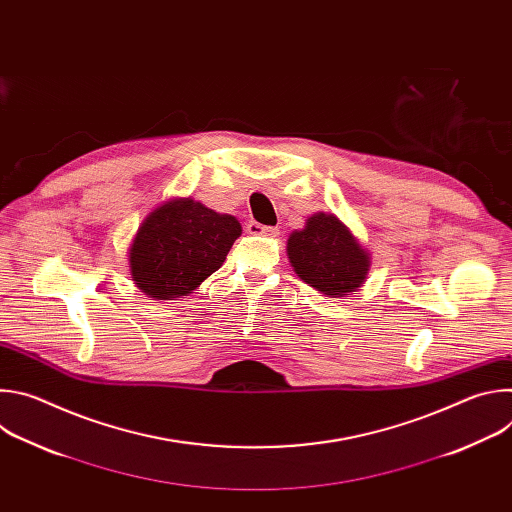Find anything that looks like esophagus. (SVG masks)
Returning <instances> with one entry per match:
<instances>
[{"label":"esophagus","instance_id":"1","mask_svg":"<svg viewBox=\"0 0 512 512\" xmlns=\"http://www.w3.org/2000/svg\"><path fill=\"white\" fill-rule=\"evenodd\" d=\"M247 231H249L251 235H265V237H277V235H279V229H277V227H265V225H259V223H255V221H251V223L247 225Z\"/></svg>","mask_w":512,"mask_h":512}]
</instances>
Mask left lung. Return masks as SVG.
Listing matches in <instances>:
<instances>
[{
  "label": "left lung",
  "instance_id": "left-lung-1",
  "mask_svg": "<svg viewBox=\"0 0 512 512\" xmlns=\"http://www.w3.org/2000/svg\"><path fill=\"white\" fill-rule=\"evenodd\" d=\"M287 259L302 281L326 298L352 296L371 271V253L332 212H314L289 233Z\"/></svg>",
  "mask_w": 512,
  "mask_h": 512
}]
</instances>
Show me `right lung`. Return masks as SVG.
<instances>
[{"mask_svg":"<svg viewBox=\"0 0 512 512\" xmlns=\"http://www.w3.org/2000/svg\"><path fill=\"white\" fill-rule=\"evenodd\" d=\"M241 231L233 214L214 212L190 196L170 198L145 216L133 235L129 275L148 298L188 296L221 269Z\"/></svg>","mask_w":512,"mask_h":512,"instance_id":"right-lung-1","label":"right lung"}]
</instances>
